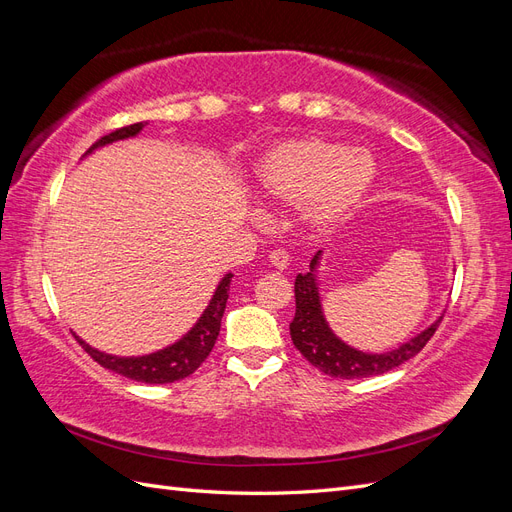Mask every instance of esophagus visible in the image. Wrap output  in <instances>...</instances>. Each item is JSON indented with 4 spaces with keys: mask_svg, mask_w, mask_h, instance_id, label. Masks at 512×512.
I'll list each match as a JSON object with an SVG mask.
<instances>
[{
    "mask_svg": "<svg viewBox=\"0 0 512 512\" xmlns=\"http://www.w3.org/2000/svg\"><path fill=\"white\" fill-rule=\"evenodd\" d=\"M269 265L275 267V269L284 271V269L290 265V256H288L286 252H282V250H273V252L269 254Z\"/></svg>",
    "mask_w": 512,
    "mask_h": 512,
    "instance_id": "esophagus-1",
    "label": "esophagus"
}]
</instances>
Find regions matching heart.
I'll return each mask as SVG.
<instances>
[{
  "label": "heart",
  "instance_id": "heart-1",
  "mask_svg": "<svg viewBox=\"0 0 512 512\" xmlns=\"http://www.w3.org/2000/svg\"><path fill=\"white\" fill-rule=\"evenodd\" d=\"M374 156L324 136H297L271 145L252 168L260 198L294 203L299 224L312 235L342 226L376 183Z\"/></svg>",
  "mask_w": 512,
  "mask_h": 512
}]
</instances>
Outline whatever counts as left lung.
I'll return each instance as SVG.
<instances>
[{"mask_svg":"<svg viewBox=\"0 0 512 512\" xmlns=\"http://www.w3.org/2000/svg\"><path fill=\"white\" fill-rule=\"evenodd\" d=\"M322 252L324 250H318L312 262H309V271L299 273L297 280H294L297 312H294V318L290 322V337L294 348H297L309 363L318 367L322 374L327 376L352 380L386 374V371L410 361L412 356L423 350L431 335L436 333L442 316L433 320L427 329L408 339L406 344H401L389 352H363L346 344L344 339H339L333 333L322 309L318 280Z\"/></svg>","mask_w":512,"mask_h":512,"instance_id":"1","label":"left lung"}]
</instances>
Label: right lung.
<instances>
[{"label":"right lung","mask_w":512,"mask_h":512,"mask_svg":"<svg viewBox=\"0 0 512 512\" xmlns=\"http://www.w3.org/2000/svg\"><path fill=\"white\" fill-rule=\"evenodd\" d=\"M147 126V121L134 123V126L115 130L108 136L100 138V141L91 147L85 158L91 156L96 149H102L106 145H113L117 141H128V138H136L138 134L143 132V128ZM230 280L232 273L228 271L218 288L211 294V301L205 307V312L200 314V318L194 322V327L185 333L183 337H179L177 342H173L170 346L156 350L151 354H141V356H117V354H106L94 346H89L85 339H81L79 335H74L79 339V344L85 348V352L91 356V359L98 361L102 367L115 371V374L126 376L130 380L136 382H145V384H168V382H177L188 378L190 374L200 367L211 348L215 346V339L220 335V327H222V316L226 309V301H228V290H230Z\"/></svg>","instance_id":"right-lung-1"}]
</instances>
